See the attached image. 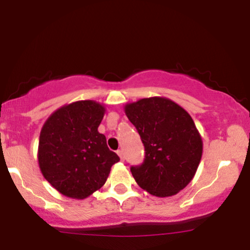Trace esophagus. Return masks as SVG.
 <instances>
[{
    "instance_id": "esophagus-1",
    "label": "esophagus",
    "mask_w": 250,
    "mask_h": 250,
    "mask_svg": "<svg viewBox=\"0 0 250 250\" xmlns=\"http://www.w3.org/2000/svg\"><path fill=\"white\" fill-rule=\"evenodd\" d=\"M117 155H119L120 159H121L122 161H125V154H123V150H121V149H120V150H117Z\"/></svg>"
}]
</instances>
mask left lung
Wrapping results in <instances>:
<instances>
[{"instance_id": "1", "label": "left lung", "mask_w": 250, "mask_h": 250, "mask_svg": "<svg viewBox=\"0 0 250 250\" xmlns=\"http://www.w3.org/2000/svg\"><path fill=\"white\" fill-rule=\"evenodd\" d=\"M125 113L146 150L142 165L130 168L137 185L159 197L173 196L187 187L203 149L191 116L177 103L160 96L127 103Z\"/></svg>"}]
</instances>
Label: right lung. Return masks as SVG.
Listing matches in <instances>:
<instances>
[{
  "label": "right lung",
  "instance_id": "add662e5",
  "mask_svg": "<svg viewBox=\"0 0 250 250\" xmlns=\"http://www.w3.org/2000/svg\"><path fill=\"white\" fill-rule=\"evenodd\" d=\"M104 113L101 103L76 101L57 109L43 125L37 151L40 169L64 196L83 200L99 190L111 166L120 161L97 130Z\"/></svg>",
  "mask_w": 250,
  "mask_h": 250
}]
</instances>
